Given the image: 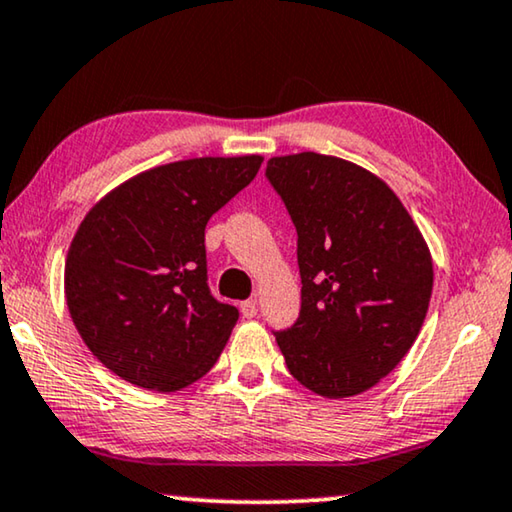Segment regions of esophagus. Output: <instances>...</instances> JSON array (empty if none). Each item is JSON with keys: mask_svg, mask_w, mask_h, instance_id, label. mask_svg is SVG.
I'll return each instance as SVG.
<instances>
[{"mask_svg": "<svg viewBox=\"0 0 512 512\" xmlns=\"http://www.w3.org/2000/svg\"><path fill=\"white\" fill-rule=\"evenodd\" d=\"M240 311H242L244 318H254V316L258 314L256 300H244V302H240Z\"/></svg>", "mask_w": 512, "mask_h": 512, "instance_id": "34e87169", "label": "esophagus"}]
</instances>
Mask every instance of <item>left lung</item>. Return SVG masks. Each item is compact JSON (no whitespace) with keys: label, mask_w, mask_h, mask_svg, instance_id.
<instances>
[{"label":"left lung","mask_w":512,"mask_h":512,"mask_svg":"<svg viewBox=\"0 0 512 512\" xmlns=\"http://www.w3.org/2000/svg\"><path fill=\"white\" fill-rule=\"evenodd\" d=\"M295 231L300 316L274 332L288 372L328 399L360 395L416 342L432 298L427 242L381 177L300 152L265 168Z\"/></svg>","instance_id":"1"}]
</instances>
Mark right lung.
Listing matches in <instances>:
<instances>
[{"label":"right lung","instance_id":"right-lung-1","mask_svg":"<svg viewBox=\"0 0 512 512\" xmlns=\"http://www.w3.org/2000/svg\"><path fill=\"white\" fill-rule=\"evenodd\" d=\"M261 164L244 154L157 166L85 214L66 254V307L120 379L175 392L219 360L240 314L207 286L205 226Z\"/></svg>","mask_w":512,"mask_h":512}]
</instances>
